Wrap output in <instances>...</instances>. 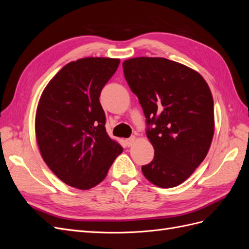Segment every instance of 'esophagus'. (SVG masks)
<instances>
[{
  "instance_id": "esophagus-1",
  "label": "esophagus",
  "mask_w": 249,
  "mask_h": 249,
  "mask_svg": "<svg viewBox=\"0 0 249 249\" xmlns=\"http://www.w3.org/2000/svg\"><path fill=\"white\" fill-rule=\"evenodd\" d=\"M136 137L135 136H133V137H131V138H129V139H126L125 140V144H126V146H133L134 144H135V142H136Z\"/></svg>"
}]
</instances>
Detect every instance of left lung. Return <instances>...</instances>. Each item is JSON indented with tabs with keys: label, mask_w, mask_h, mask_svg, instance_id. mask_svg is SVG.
I'll use <instances>...</instances> for the list:
<instances>
[{
	"label": "left lung",
	"mask_w": 249,
	"mask_h": 249,
	"mask_svg": "<svg viewBox=\"0 0 249 249\" xmlns=\"http://www.w3.org/2000/svg\"><path fill=\"white\" fill-rule=\"evenodd\" d=\"M124 78L137 95L155 149L142 166L150 183L178 186L205 160L214 136V101L201 74L161 57H136L123 63Z\"/></svg>",
	"instance_id": "obj_1"
}]
</instances>
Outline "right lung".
Returning <instances> with one entry per match:
<instances>
[{"label":"right lung","instance_id":"obj_1","mask_svg":"<svg viewBox=\"0 0 249 249\" xmlns=\"http://www.w3.org/2000/svg\"><path fill=\"white\" fill-rule=\"evenodd\" d=\"M120 60L87 57L63 66L43 89L35 115L43 161L66 185L88 190L106 178L123 146L109 137L99 97Z\"/></svg>","mask_w":249,"mask_h":249}]
</instances>
